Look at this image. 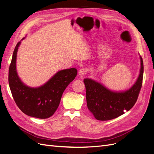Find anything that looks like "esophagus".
<instances>
[{"instance_id":"obj_1","label":"esophagus","mask_w":154,"mask_h":154,"mask_svg":"<svg viewBox=\"0 0 154 154\" xmlns=\"http://www.w3.org/2000/svg\"><path fill=\"white\" fill-rule=\"evenodd\" d=\"M87 68H82V69H80V71H79V75L80 76H83V75H85V74L87 73Z\"/></svg>"}]
</instances>
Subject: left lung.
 <instances>
[{
  "instance_id": "8db88e82",
  "label": "left lung",
  "mask_w": 154,
  "mask_h": 154,
  "mask_svg": "<svg viewBox=\"0 0 154 154\" xmlns=\"http://www.w3.org/2000/svg\"><path fill=\"white\" fill-rule=\"evenodd\" d=\"M141 69L137 81L130 89L124 92L109 90L101 83L85 78L83 80L86 88V100L88 110L100 121L110 120L128 111L136 103L142 87L143 61L141 57Z\"/></svg>"
}]
</instances>
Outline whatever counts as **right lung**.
Returning <instances> with one entry per match:
<instances>
[{
	"label": "right lung",
	"instance_id": "right-lung-1",
	"mask_svg": "<svg viewBox=\"0 0 154 154\" xmlns=\"http://www.w3.org/2000/svg\"><path fill=\"white\" fill-rule=\"evenodd\" d=\"M20 42L14 49L9 68L8 82L17 105L25 114L40 119L53 115L59 106L63 91L77 75V69H64L55 74L41 87L32 88L22 82L16 71L17 53Z\"/></svg>",
	"mask_w": 154,
	"mask_h": 154
}]
</instances>
